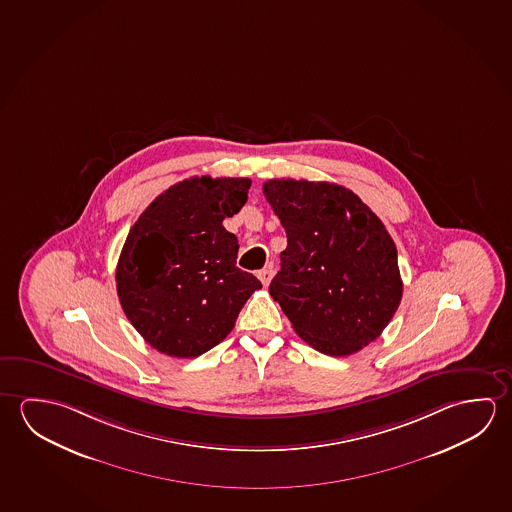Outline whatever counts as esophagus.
Wrapping results in <instances>:
<instances>
[{"mask_svg": "<svg viewBox=\"0 0 512 512\" xmlns=\"http://www.w3.org/2000/svg\"><path fill=\"white\" fill-rule=\"evenodd\" d=\"M273 275H275V269H273V266H268V268L259 271V280L262 282V285H268Z\"/></svg>", "mask_w": 512, "mask_h": 512, "instance_id": "1", "label": "esophagus"}]
</instances>
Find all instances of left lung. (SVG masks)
I'll return each instance as SVG.
<instances>
[{
	"mask_svg": "<svg viewBox=\"0 0 512 512\" xmlns=\"http://www.w3.org/2000/svg\"><path fill=\"white\" fill-rule=\"evenodd\" d=\"M262 191L287 234L269 294L318 352H359L402 300L398 253L384 223L343 185L275 178Z\"/></svg>",
	"mask_w": 512,
	"mask_h": 512,
	"instance_id": "left-lung-1",
	"label": "left lung"
}]
</instances>
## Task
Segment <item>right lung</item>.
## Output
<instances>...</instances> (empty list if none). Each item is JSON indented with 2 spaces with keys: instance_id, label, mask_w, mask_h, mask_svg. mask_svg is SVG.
<instances>
[{
  "instance_id": "right-lung-1",
  "label": "right lung",
  "mask_w": 512,
  "mask_h": 512,
  "mask_svg": "<svg viewBox=\"0 0 512 512\" xmlns=\"http://www.w3.org/2000/svg\"><path fill=\"white\" fill-rule=\"evenodd\" d=\"M250 185V178H187L130 228L116 269L119 302L160 353L189 359L209 352L262 287L235 266L237 237L223 227L243 209Z\"/></svg>"
}]
</instances>
